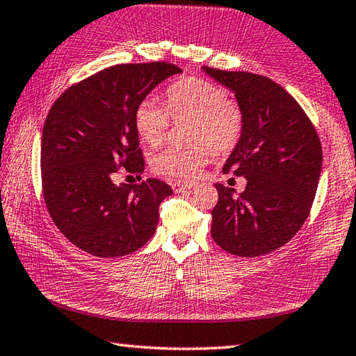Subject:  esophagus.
I'll list each match as a JSON object with an SVG mask.
<instances>
[{"label": "esophagus", "mask_w": 356, "mask_h": 356, "mask_svg": "<svg viewBox=\"0 0 356 356\" xmlns=\"http://www.w3.org/2000/svg\"><path fill=\"white\" fill-rule=\"evenodd\" d=\"M195 185H196V182H184V180H182V182H174L172 188L176 190L177 193H180V191H185V190H191Z\"/></svg>", "instance_id": "34e87169"}]
</instances>
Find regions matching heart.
Returning a JSON list of instances; mask_svg holds the SVG:
<instances>
[{
	"instance_id": "heart-1",
	"label": "heart",
	"mask_w": 356,
	"mask_h": 356,
	"mask_svg": "<svg viewBox=\"0 0 356 356\" xmlns=\"http://www.w3.org/2000/svg\"><path fill=\"white\" fill-rule=\"evenodd\" d=\"M168 108L156 98H146L135 111V127L151 146L163 143L171 126L190 122V147H166L152 157V168L171 177H195L213 156L234 149L241 138L244 118L238 102L227 92L200 77H185L168 88Z\"/></svg>"
}]
</instances>
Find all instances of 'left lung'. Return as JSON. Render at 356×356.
Listing matches in <instances>:
<instances>
[{
	"instance_id": "8db88e82",
	"label": "left lung",
	"mask_w": 356,
	"mask_h": 356,
	"mask_svg": "<svg viewBox=\"0 0 356 356\" xmlns=\"http://www.w3.org/2000/svg\"><path fill=\"white\" fill-rule=\"evenodd\" d=\"M235 93L244 118L241 138L222 171L248 180L240 196L216 184L211 236L238 257L282 248L305 222L322 168L318 132L293 96L269 77L204 67Z\"/></svg>"
}]
</instances>
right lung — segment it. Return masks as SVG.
<instances>
[{
  "instance_id": "1",
  "label": "right lung",
  "mask_w": 356,
  "mask_h": 356,
  "mask_svg": "<svg viewBox=\"0 0 356 356\" xmlns=\"http://www.w3.org/2000/svg\"><path fill=\"white\" fill-rule=\"evenodd\" d=\"M180 71L168 62L113 65L71 86L51 107L42 134L43 199L76 248L115 258L151 240L171 186L157 179L116 185L113 177L143 172L135 111Z\"/></svg>"
}]
</instances>
